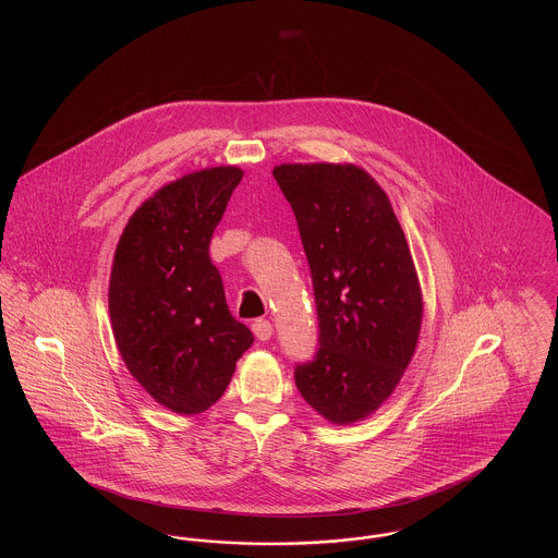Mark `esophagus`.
<instances>
[{
    "label": "esophagus",
    "mask_w": 558,
    "mask_h": 558,
    "mask_svg": "<svg viewBox=\"0 0 558 558\" xmlns=\"http://www.w3.org/2000/svg\"><path fill=\"white\" fill-rule=\"evenodd\" d=\"M251 328H253V332L259 341H269L271 335H274V326L267 319H255Z\"/></svg>",
    "instance_id": "34e87169"
}]
</instances>
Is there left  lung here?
Wrapping results in <instances>:
<instances>
[{"label": "left lung", "instance_id": "8db88e82", "mask_svg": "<svg viewBox=\"0 0 558 558\" xmlns=\"http://www.w3.org/2000/svg\"><path fill=\"white\" fill-rule=\"evenodd\" d=\"M318 310V351L296 364L303 399L337 425L366 418L393 393L418 343L423 294L393 207L355 165H278Z\"/></svg>", "mask_w": 558, "mask_h": 558}]
</instances>
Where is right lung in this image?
Listing matches in <instances>:
<instances>
[{
	"instance_id": "right-lung-1",
	"label": "right lung",
	"mask_w": 558,
	"mask_h": 558,
	"mask_svg": "<svg viewBox=\"0 0 558 558\" xmlns=\"http://www.w3.org/2000/svg\"><path fill=\"white\" fill-rule=\"evenodd\" d=\"M240 180L239 167H211L160 187L117 244L108 287L114 341L146 393L178 414L209 410L255 341L230 314L209 257Z\"/></svg>"
}]
</instances>
